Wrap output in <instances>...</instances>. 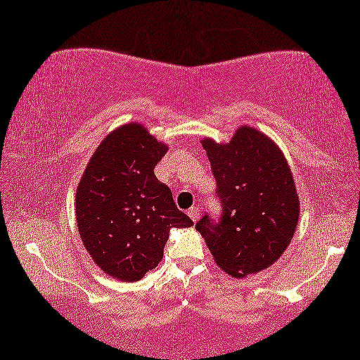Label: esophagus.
<instances>
[{"instance_id": "34e87169", "label": "esophagus", "mask_w": 360, "mask_h": 360, "mask_svg": "<svg viewBox=\"0 0 360 360\" xmlns=\"http://www.w3.org/2000/svg\"><path fill=\"white\" fill-rule=\"evenodd\" d=\"M188 215H190V219L196 223L198 219H199V207H191L190 210H188Z\"/></svg>"}]
</instances>
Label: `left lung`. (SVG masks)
Segmentation results:
<instances>
[{"mask_svg":"<svg viewBox=\"0 0 360 360\" xmlns=\"http://www.w3.org/2000/svg\"><path fill=\"white\" fill-rule=\"evenodd\" d=\"M217 181L219 220L205 214L196 223L215 263L233 278L268 268L290 244L300 201L278 145L257 129L243 126L229 143L201 140Z\"/></svg>","mask_w":360,"mask_h":360,"instance_id":"8db88e82","label":"left lung"}]
</instances>
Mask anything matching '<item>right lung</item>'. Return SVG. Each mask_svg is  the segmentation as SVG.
Masks as SVG:
<instances>
[{
    "label": "right lung",
    "mask_w": 360,
    "mask_h": 360,
    "mask_svg": "<svg viewBox=\"0 0 360 360\" xmlns=\"http://www.w3.org/2000/svg\"><path fill=\"white\" fill-rule=\"evenodd\" d=\"M167 153L139 122L110 132L76 190V221L86 250L111 278L135 282L162 260L172 228L193 226L170 188L155 175Z\"/></svg>",
    "instance_id": "obj_1"
}]
</instances>
